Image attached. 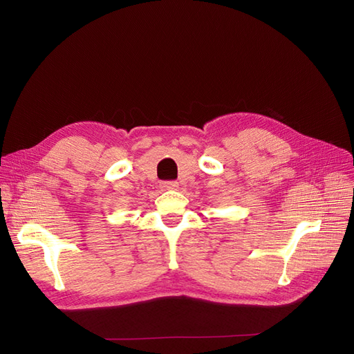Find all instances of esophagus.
<instances>
[{"mask_svg": "<svg viewBox=\"0 0 354 354\" xmlns=\"http://www.w3.org/2000/svg\"><path fill=\"white\" fill-rule=\"evenodd\" d=\"M160 187H162L164 190H177L178 183L177 181H162V183H160Z\"/></svg>", "mask_w": 354, "mask_h": 354, "instance_id": "obj_1", "label": "esophagus"}]
</instances>
